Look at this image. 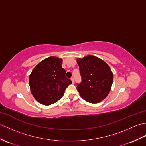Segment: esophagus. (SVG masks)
Returning <instances> with one entry per match:
<instances>
[{"label": "esophagus", "mask_w": 146, "mask_h": 146, "mask_svg": "<svg viewBox=\"0 0 146 146\" xmlns=\"http://www.w3.org/2000/svg\"><path fill=\"white\" fill-rule=\"evenodd\" d=\"M71 82H72V83H75V80H74V78H73V77H72V78H71Z\"/></svg>", "instance_id": "esophagus-1"}]
</instances>
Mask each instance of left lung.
Here are the masks:
<instances>
[{
	"mask_svg": "<svg viewBox=\"0 0 146 146\" xmlns=\"http://www.w3.org/2000/svg\"><path fill=\"white\" fill-rule=\"evenodd\" d=\"M82 81L76 89L80 97L92 104L100 102L111 88L113 75L110 66L100 58L87 55L76 60Z\"/></svg>",
	"mask_w": 146,
	"mask_h": 146,
	"instance_id": "left-lung-1",
	"label": "left lung"
}]
</instances>
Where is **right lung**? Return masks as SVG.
Returning <instances> with one entry per match:
<instances>
[{
	"label": "right lung",
	"instance_id": "add662e5",
	"mask_svg": "<svg viewBox=\"0 0 146 146\" xmlns=\"http://www.w3.org/2000/svg\"><path fill=\"white\" fill-rule=\"evenodd\" d=\"M63 60L55 56L44 59L31 73L29 83L31 92L39 103L50 105L63 97L64 90L71 84L61 66Z\"/></svg>",
	"mask_w": 146,
	"mask_h": 146
}]
</instances>
